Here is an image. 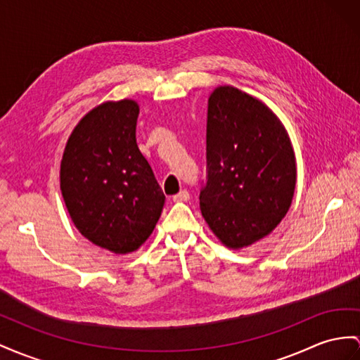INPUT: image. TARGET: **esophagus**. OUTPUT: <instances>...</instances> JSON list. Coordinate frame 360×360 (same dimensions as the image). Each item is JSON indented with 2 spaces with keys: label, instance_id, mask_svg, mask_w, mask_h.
I'll return each instance as SVG.
<instances>
[{
  "label": "esophagus",
  "instance_id": "1",
  "mask_svg": "<svg viewBox=\"0 0 360 360\" xmlns=\"http://www.w3.org/2000/svg\"><path fill=\"white\" fill-rule=\"evenodd\" d=\"M172 199L174 202H187L190 199V193L187 190H182L178 193V195H174Z\"/></svg>",
  "mask_w": 360,
  "mask_h": 360
}]
</instances>
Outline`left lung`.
<instances>
[{
  "mask_svg": "<svg viewBox=\"0 0 360 360\" xmlns=\"http://www.w3.org/2000/svg\"><path fill=\"white\" fill-rule=\"evenodd\" d=\"M297 182L284 126L260 100L233 86L208 98L207 176L200 211L229 248L268 236L288 213Z\"/></svg>",
  "mask_w": 360,
  "mask_h": 360,
  "instance_id": "1",
  "label": "left lung"
}]
</instances>
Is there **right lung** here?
<instances>
[{"instance_id": "obj_1", "label": "right lung", "mask_w": 360, "mask_h": 360, "mask_svg": "<svg viewBox=\"0 0 360 360\" xmlns=\"http://www.w3.org/2000/svg\"><path fill=\"white\" fill-rule=\"evenodd\" d=\"M134 100L92 109L72 131L60 190L82 236L115 254L138 250L153 231L165 196L136 146Z\"/></svg>"}]
</instances>
